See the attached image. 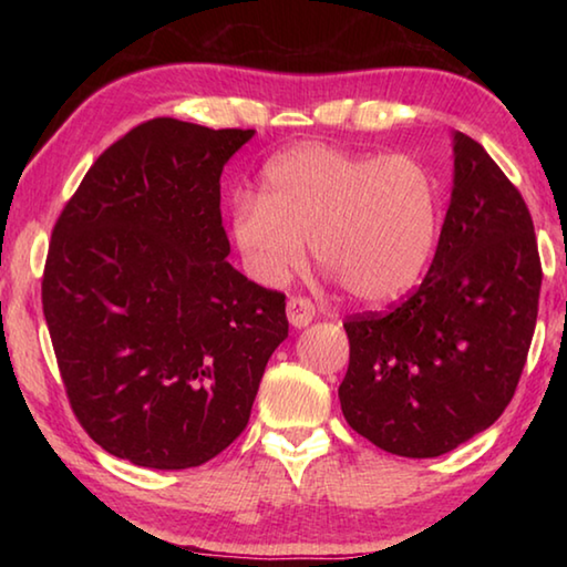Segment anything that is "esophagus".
Masks as SVG:
<instances>
[{
    "mask_svg": "<svg viewBox=\"0 0 567 567\" xmlns=\"http://www.w3.org/2000/svg\"><path fill=\"white\" fill-rule=\"evenodd\" d=\"M287 320H290L292 328H307L315 320V305L307 300V297H290L287 300Z\"/></svg>",
    "mask_w": 567,
    "mask_h": 567,
    "instance_id": "obj_1",
    "label": "esophagus"
}]
</instances>
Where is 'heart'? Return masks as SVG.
<instances>
[{
	"label": "heart",
	"instance_id": "heart-1",
	"mask_svg": "<svg viewBox=\"0 0 567 567\" xmlns=\"http://www.w3.org/2000/svg\"><path fill=\"white\" fill-rule=\"evenodd\" d=\"M440 229L430 172L408 155H368L305 142L272 157L262 192L235 197L229 233L247 272L282 285L305 262V239L352 297L398 300L425 275Z\"/></svg>",
	"mask_w": 567,
	"mask_h": 567
}]
</instances>
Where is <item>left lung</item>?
Here are the masks:
<instances>
[{
	"label": "left lung",
	"instance_id": "8db88e82",
	"mask_svg": "<svg viewBox=\"0 0 567 567\" xmlns=\"http://www.w3.org/2000/svg\"><path fill=\"white\" fill-rule=\"evenodd\" d=\"M453 195L425 280L344 322L348 425L402 457H437L513 400L535 332L540 255L525 199L483 145L453 134Z\"/></svg>",
	"mask_w": 567,
	"mask_h": 567
}]
</instances>
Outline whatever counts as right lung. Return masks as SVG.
<instances>
[{"label":"right lung","instance_id":"add662e5","mask_svg":"<svg viewBox=\"0 0 567 567\" xmlns=\"http://www.w3.org/2000/svg\"><path fill=\"white\" fill-rule=\"evenodd\" d=\"M255 130L150 120L56 219L42 307L76 420L140 467H197L247 427L285 295L225 257L219 175Z\"/></svg>","mask_w":567,"mask_h":567}]
</instances>
